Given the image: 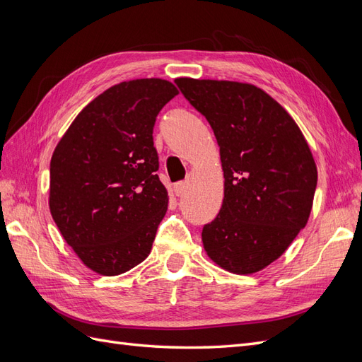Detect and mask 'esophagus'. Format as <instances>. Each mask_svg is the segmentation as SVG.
I'll return each mask as SVG.
<instances>
[{
  "label": "esophagus",
  "mask_w": 362,
  "mask_h": 362,
  "mask_svg": "<svg viewBox=\"0 0 362 362\" xmlns=\"http://www.w3.org/2000/svg\"><path fill=\"white\" fill-rule=\"evenodd\" d=\"M185 190H187V182L185 181H180L173 185V192L177 196H182L185 193Z\"/></svg>",
  "instance_id": "1"
}]
</instances>
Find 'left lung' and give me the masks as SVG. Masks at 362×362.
<instances>
[{
    "label": "left lung",
    "mask_w": 362,
    "mask_h": 362,
    "mask_svg": "<svg viewBox=\"0 0 362 362\" xmlns=\"http://www.w3.org/2000/svg\"><path fill=\"white\" fill-rule=\"evenodd\" d=\"M218 146L225 198L202 242L216 264L237 275L279 258L305 228L317 185L308 144L291 116L258 87L177 78Z\"/></svg>",
    "instance_id": "8db88e82"
}]
</instances>
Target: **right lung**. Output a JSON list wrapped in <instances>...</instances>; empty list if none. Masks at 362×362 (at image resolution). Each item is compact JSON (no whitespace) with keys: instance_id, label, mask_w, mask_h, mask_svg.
I'll list each match as a JSON object with an SVG mask.
<instances>
[{"instance_id":"right-lung-1","label":"right lung","mask_w":362,"mask_h":362,"mask_svg":"<svg viewBox=\"0 0 362 362\" xmlns=\"http://www.w3.org/2000/svg\"><path fill=\"white\" fill-rule=\"evenodd\" d=\"M177 95V87L160 78L116 84L83 108L54 151L52 218L100 275H120L149 255L168 210L152 131Z\"/></svg>"}]
</instances>
